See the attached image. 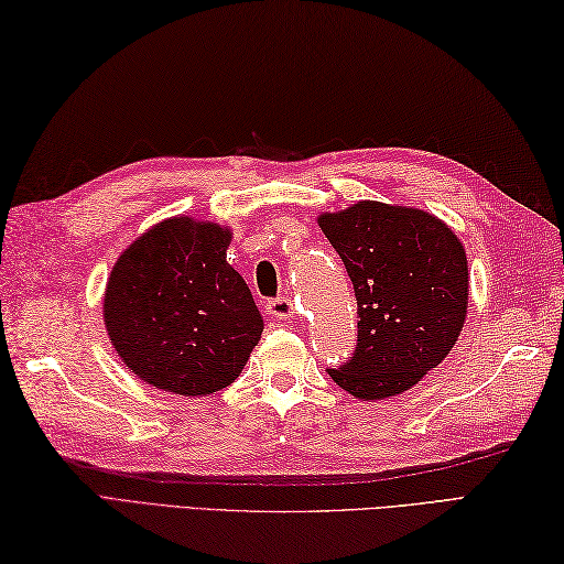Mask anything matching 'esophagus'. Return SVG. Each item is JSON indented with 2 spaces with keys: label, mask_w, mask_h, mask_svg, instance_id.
I'll use <instances>...</instances> for the list:
<instances>
[{
  "label": "esophagus",
  "mask_w": 564,
  "mask_h": 564,
  "mask_svg": "<svg viewBox=\"0 0 564 564\" xmlns=\"http://www.w3.org/2000/svg\"><path fill=\"white\" fill-rule=\"evenodd\" d=\"M267 310H269V315L279 317V319H291L293 317V303H291L289 295L271 297V301L267 303Z\"/></svg>",
  "instance_id": "34e87169"
}]
</instances>
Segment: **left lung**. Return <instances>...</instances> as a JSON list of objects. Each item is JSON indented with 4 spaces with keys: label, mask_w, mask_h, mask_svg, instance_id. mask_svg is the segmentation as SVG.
Wrapping results in <instances>:
<instances>
[{
    "label": "left lung",
    "mask_w": 564,
    "mask_h": 564,
    "mask_svg": "<svg viewBox=\"0 0 564 564\" xmlns=\"http://www.w3.org/2000/svg\"><path fill=\"white\" fill-rule=\"evenodd\" d=\"M354 283L358 334L349 361L327 368L358 400L416 386L458 341L467 313L460 239L434 215L361 200L319 218Z\"/></svg>",
    "instance_id": "obj_1"
}]
</instances>
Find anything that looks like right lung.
Listing matches in <instances>:
<instances>
[{
	"instance_id": "1",
	"label": "right lung",
	"mask_w": 564,
	"mask_h": 564,
	"mask_svg": "<svg viewBox=\"0 0 564 564\" xmlns=\"http://www.w3.org/2000/svg\"><path fill=\"white\" fill-rule=\"evenodd\" d=\"M220 225L172 218L130 245L111 271L104 319L113 349L150 386L186 398L235 382L263 322L225 249Z\"/></svg>"
}]
</instances>
